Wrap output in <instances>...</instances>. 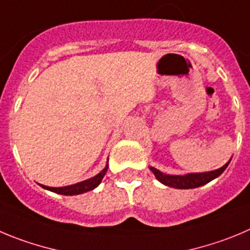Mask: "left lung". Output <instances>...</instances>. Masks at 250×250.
Returning <instances> with one entry per match:
<instances>
[{
	"label": "left lung",
	"instance_id": "obj_1",
	"mask_svg": "<svg viewBox=\"0 0 250 250\" xmlns=\"http://www.w3.org/2000/svg\"><path fill=\"white\" fill-rule=\"evenodd\" d=\"M229 162H228L226 165H223L222 167H220V169L213 170V171L200 172V174H188V175H184V176L163 174L162 171H159L158 169L151 167H150V170L154 172V175L157 176L158 180H159L160 183L164 184V185L170 186V188H195L209 183V181H212L213 179H216L217 176H220V175L225 171L226 167H228Z\"/></svg>",
	"mask_w": 250,
	"mask_h": 250
}]
</instances>
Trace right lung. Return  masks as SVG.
Instances as JSON below:
<instances>
[{"label":"right lung","instance_id":"right-lung-1","mask_svg":"<svg viewBox=\"0 0 250 250\" xmlns=\"http://www.w3.org/2000/svg\"><path fill=\"white\" fill-rule=\"evenodd\" d=\"M107 167H108V165H106V167H104L100 174H97L96 176H93V178L88 179V180L75 184V185L64 186V188H49V186L42 185V188H46V190L49 191H53V192L55 193H60V195H79V193L87 192V191L93 190L96 186H99V184L101 183L104 174H106Z\"/></svg>","mask_w":250,"mask_h":250}]
</instances>
